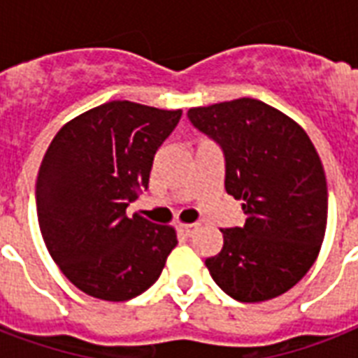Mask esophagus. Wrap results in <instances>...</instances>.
I'll return each mask as SVG.
<instances>
[{
    "instance_id": "34e87169",
    "label": "esophagus",
    "mask_w": 358,
    "mask_h": 358,
    "mask_svg": "<svg viewBox=\"0 0 358 358\" xmlns=\"http://www.w3.org/2000/svg\"><path fill=\"white\" fill-rule=\"evenodd\" d=\"M178 230L182 232V234L185 236H193L199 230V224L196 223H189V224H185V223H180L178 224Z\"/></svg>"
}]
</instances>
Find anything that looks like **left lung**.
<instances>
[{"label":"left lung","instance_id":"left-lung-1","mask_svg":"<svg viewBox=\"0 0 358 358\" xmlns=\"http://www.w3.org/2000/svg\"><path fill=\"white\" fill-rule=\"evenodd\" d=\"M195 128L224 154V189L247 213L221 229L223 249L206 258L217 286L241 303L294 288L316 262L327 229V180L310 137L282 111L238 98L191 108Z\"/></svg>","mask_w":358,"mask_h":358}]
</instances>
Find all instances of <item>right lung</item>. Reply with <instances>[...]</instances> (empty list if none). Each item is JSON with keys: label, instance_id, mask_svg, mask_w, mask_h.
I'll return each mask as SVG.
<instances>
[{"label": "right lung", "instance_id": "obj_1", "mask_svg": "<svg viewBox=\"0 0 358 358\" xmlns=\"http://www.w3.org/2000/svg\"><path fill=\"white\" fill-rule=\"evenodd\" d=\"M182 109L113 100L69 120L36 178V215L48 252L76 288L128 301L162 275L176 230L126 208L148 185L154 154Z\"/></svg>", "mask_w": 358, "mask_h": 358}]
</instances>
